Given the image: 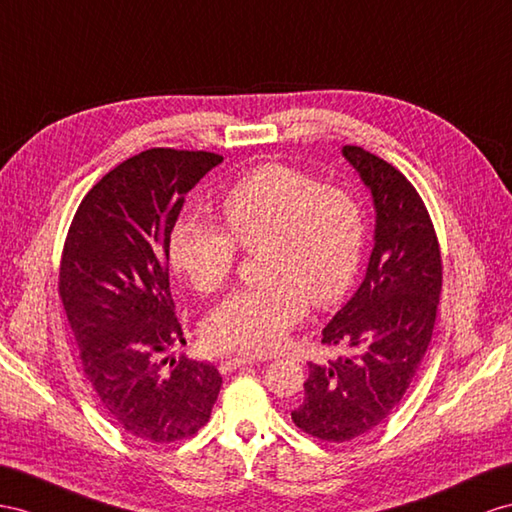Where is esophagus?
Returning a JSON list of instances; mask_svg holds the SVG:
<instances>
[{
	"label": "esophagus",
	"mask_w": 512,
	"mask_h": 512,
	"mask_svg": "<svg viewBox=\"0 0 512 512\" xmlns=\"http://www.w3.org/2000/svg\"><path fill=\"white\" fill-rule=\"evenodd\" d=\"M253 363H257L253 357L235 355V357H229L225 361H220V370L222 372H231V370H238V368H244V365H253Z\"/></svg>",
	"instance_id": "34e87169"
}]
</instances>
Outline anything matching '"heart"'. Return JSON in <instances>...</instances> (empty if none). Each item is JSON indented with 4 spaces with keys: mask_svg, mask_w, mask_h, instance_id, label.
<instances>
[{
    "mask_svg": "<svg viewBox=\"0 0 512 512\" xmlns=\"http://www.w3.org/2000/svg\"><path fill=\"white\" fill-rule=\"evenodd\" d=\"M227 229L181 216L168 233V257L196 292L212 294L231 277L238 244L264 248V283L233 292L203 324L205 344L222 352L268 355L305 318L309 300L329 307L355 281L365 240L359 201L303 170L264 164L222 196Z\"/></svg>",
    "mask_w": 512,
    "mask_h": 512,
    "instance_id": "obj_1",
    "label": "heart"
}]
</instances>
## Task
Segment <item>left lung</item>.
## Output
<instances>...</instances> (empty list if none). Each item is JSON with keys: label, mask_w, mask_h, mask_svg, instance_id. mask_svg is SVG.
<instances>
[{"label": "left lung", "mask_w": 512, "mask_h": 512, "mask_svg": "<svg viewBox=\"0 0 512 512\" xmlns=\"http://www.w3.org/2000/svg\"><path fill=\"white\" fill-rule=\"evenodd\" d=\"M370 190L374 246L359 290L322 329V344L348 352L309 363L298 428L322 441H350L396 409L435 329L441 255L424 201L398 168L361 147L342 149Z\"/></svg>", "instance_id": "obj_1"}]
</instances>
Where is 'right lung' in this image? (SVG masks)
Here are the masks:
<instances>
[{"label":"right lung","mask_w":512,"mask_h":512,"mask_svg":"<svg viewBox=\"0 0 512 512\" xmlns=\"http://www.w3.org/2000/svg\"><path fill=\"white\" fill-rule=\"evenodd\" d=\"M222 157L149 149L95 183L64 242L60 298L99 406L131 437L170 443L207 424L222 376L164 357L186 344L168 283V233Z\"/></svg>","instance_id":"add662e5"}]
</instances>
